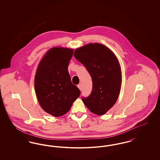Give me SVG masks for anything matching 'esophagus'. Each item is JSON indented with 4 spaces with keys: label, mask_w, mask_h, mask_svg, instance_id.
<instances>
[{
    "label": "esophagus",
    "mask_w": 160,
    "mask_h": 160,
    "mask_svg": "<svg viewBox=\"0 0 160 160\" xmlns=\"http://www.w3.org/2000/svg\"><path fill=\"white\" fill-rule=\"evenodd\" d=\"M77 86H78V89H79L80 91H81V90H82V84H78Z\"/></svg>",
    "instance_id": "1"
}]
</instances>
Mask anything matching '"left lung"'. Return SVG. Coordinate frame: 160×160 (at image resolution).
I'll return each instance as SVG.
<instances>
[{"label": "left lung", "mask_w": 160, "mask_h": 160, "mask_svg": "<svg viewBox=\"0 0 160 160\" xmlns=\"http://www.w3.org/2000/svg\"><path fill=\"white\" fill-rule=\"evenodd\" d=\"M74 56L90 74L92 91L82 101L89 110L97 115L106 113L119 97L122 74L119 62L106 46L99 43L88 44L77 48Z\"/></svg>", "instance_id": "1"}]
</instances>
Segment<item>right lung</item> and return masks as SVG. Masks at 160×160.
<instances>
[{
  "label": "right lung",
  "mask_w": 160,
  "mask_h": 160,
  "mask_svg": "<svg viewBox=\"0 0 160 160\" xmlns=\"http://www.w3.org/2000/svg\"><path fill=\"white\" fill-rule=\"evenodd\" d=\"M73 52L71 48H52L37 69L35 89L38 102L45 112L55 117L67 113L80 95L68 71Z\"/></svg>",
  "instance_id": "1"
}]
</instances>
